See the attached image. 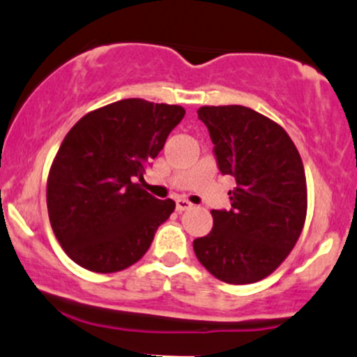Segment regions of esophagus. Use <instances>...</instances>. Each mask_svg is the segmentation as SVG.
<instances>
[{
    "mask_svg": "<svg viewBox=\"0 0 357 357\" xmlns=\"http://www.w3.org/2000/svg\"><path fill=\"white\" fill-rule=\"evenodd\" d=\"M191 207H193V204L186 200V198H178V200H176V210H178V212H185V210H190Z\"/></svg>",
    "mask_w": 357,
    "mask_h": 357,
    "instance_id": "34e87169",
    "label": "esophagus"
}]
</instances>
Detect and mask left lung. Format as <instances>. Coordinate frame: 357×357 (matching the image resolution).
<instances>
[{"label": "left lung", "instance_id": "8db88e82", "mask_svg": "<svg viewBox=\"0 0 357 357\" xmlns=\"http://www.w3.org/2000/svg\"><path fill=\"white\" fill-rule=\"evenodd\" d=\"M222 174L236 179L231 210H212L213 227L193 241L198 261L227 284L265 279L291 253L306 220L305 166L275 121L245 106H202Z\"/></svg>", "mask_w": 357, "mask_h": 357}]
</instances>
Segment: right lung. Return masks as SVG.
I'll return each instance as SVG.
<instances>
[{
	"label": "right lung",
	"mask_w": 357,
	"mask_h": 357,
	"mask_svg": "<svg viewBox=\"0 0 357 357\" xmlns=\"http://www.w3.org/2000/svg\"><path fill=\"white\" fill-rule=\"evenodd\" d=\"M185 112L123 99L87 112L68 131L51 164L46 200L52 232L75 264L114 273L147 253L176 204L153 198L140 181Z\"/></svg>",
	"instance_id": "1"
}]
</instances>
